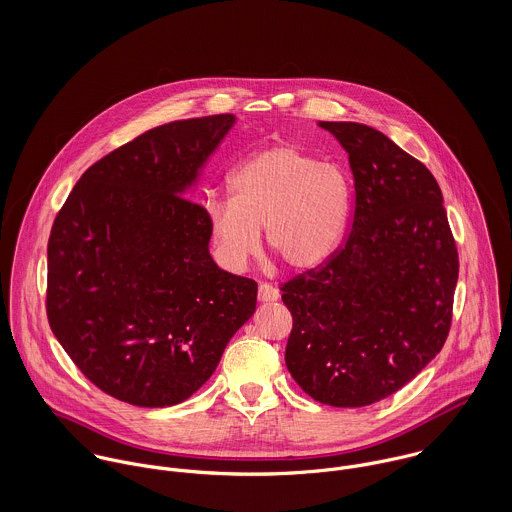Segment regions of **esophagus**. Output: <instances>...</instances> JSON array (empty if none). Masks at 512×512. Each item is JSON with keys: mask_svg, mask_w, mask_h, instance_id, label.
Masks as SVG:
<instances>
[{"mask_svg": "<svg viewBox=\"0 0 512 512\" xmlns=\"http://www.w3.org/2000/svg\"><path fill=\"white\" fill-rule=\"evenodd\" d=\"M280 297V290L268 282H262L258 286V299L260 301H276Z\"/></svg>", "mask_w": 512, "mask_h": 512, "instance_id": "34e87169", "label": "esophagus"}]
</instances>
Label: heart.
Wrapping results in <instances>:
<instances>
[{
  "instance_id": "heart-1",
  "label": "heart",
  "mask_w": 512,
  "mask_h": 512,
  "mask_svg": "<svg viewBox=\"0 0 512 512\" xmlns=\"http://www.w3.org/2000/svg\"><path fill=\"white\" fill-rule=\"evenodd\" d=\"M230 201L207 205L209 232L230 270L246 266L266 242L293 270L323 264L341 244L351 209L353 181L345 167L292 144L252 153L228 179Z\"/></svg>"
}]
</instances>
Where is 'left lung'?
<instances>
[{
	"mask_svg": "<svg viewBox=\"0 0 512 512\" xmlns=\"http://www.w3.org/2000/svg\"><path fill=\"white\" fill-rule=\"evenodd\" d=\"M319 126L349 153L355 211L345 244L280 286L293 319L286 365L313 400L359 408L400 390L441 351L459 256L422 161L365 124Z\"/></svg>",
	"mask_w": 512,
	"mask_h": 512,
	"instance_id": "obj_1",
	"label": "left lung"
}]
</instances>
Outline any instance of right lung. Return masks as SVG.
<instances>
[{"label": "right lung", "mask_w": 512, "mask_h": 512, "mask_svg": "<svg viewBox=\"0 0 512 512\" xmlns=\"http://www.w3.org/2000/svg\"><path fill=\"white\" fill-rule=\"evenodd\" d=\"M232 124L217 114L147 130L90 165L53 222L49 325L122 402L187 400L256 309L258 284L220 270L207 209L183 197Z\"/></svg>", "instance_id": "right-lung-1"}]
</instances>
